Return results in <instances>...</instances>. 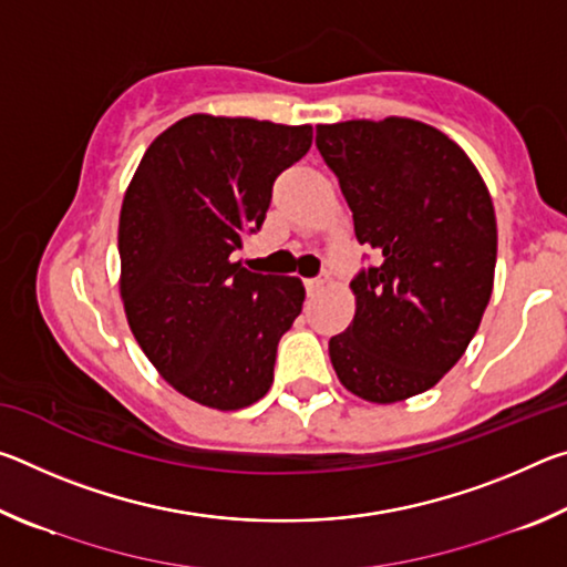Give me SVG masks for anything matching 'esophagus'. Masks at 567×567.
<instances>
[{"mask_svg":"<svg viewBox=\"0 0 567 567\" xmlns=\"http://www.w3.org/2000/svg\"><path fill=\"white\" fill-rule=\"evenodd\" d=\"M324 287V280H320V277H315V280H305V290H307V295H318L320 290Z\"/></svg>","mask_w":567,"mask_h":567,"instance_id":"esophagus-1","label":"esophagus"}]
</instances>
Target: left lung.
Wrapping results in <instances>:
<instances>
[{"label": "left lung", "mask_w": 567, "mask_h": 567, "mask_svg": "<svg viewBox=\"0 0 567 567\" xmlns=\"http://www.w3.org/2000/svg\"><path fill=\"white\" fill-rule=\"evenodd\" d=\"M315 142L380 260L350 282L332 368L352 395L392 405L435 388L475 338L495 280L491 192L457 142L417 120L318 124Z\"/></svg>", "instance_id": "left-lung-1"}]
</instances>
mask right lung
I'll return each instance as SVG.
<instances>
[{"label": "right lung", "mask_w": 567, "mask_h": 567, "mask_svg": "<svg viewBox=\"0 0 567 567\" xmlns=\"http://www.w3.org/2000/svg\"><path fill=\"white\" fill-rule=\"evenodd\" d=\"M310 145V124L189 114L155 137L124 192V315L147 360L192 402L239 410L272 385L305 287L249 272L233 252L265 223L277 175Z\"/></svg>", "instance_id": "right-lung-1"}]
</instances>
